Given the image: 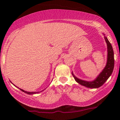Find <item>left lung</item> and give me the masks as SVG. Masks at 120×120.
<instances>
[{
  "instance_id": "obj_1",
  "label": "left lung",
  "mask_w": 120,
  "mask_h": 120,
  "mask_svg": "<svg viewBox=\"0 0 120 120\" xmlns=\"http://www.w3.org/2000/svg\"><path fill=\"white\" fill-rule=\"evenodd\" d=\"M103 34L104 36V39H105L107 46V59L105 67L102 70V71L99 74L95 79L91 81H85L79 79L75 77L73 73L72 72V75L75 81L81 85L86 87L91 88V89H97V88L100 87L111 76L113 71L115 60H114V52L112 46L109 42L107 37L105 36V34L104 33H103Z\"/></svg>"
}]
</instances>
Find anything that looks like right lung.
Listing matches in <instances>:
<instances>
[{"label":"right lung","instance_id":"add662e5","mask_svg":"<svg viewBox=\"0 0 120 120\" xmlns=\"http://www.w3.org/2000/svg\"><path fill=\"white\" fill-rule=\"evenodd\" d=\"M10 82H11L12 83V82L11 81H10ZM12 84H13V85H14V86H15V87H17V88H19V89H20V90H21L22 91H23V92H24L25 93H26V94H29V95H33V94H38V93H41V92H42V91H44L45 90V89H44V90H42V91H33V92H29V91H25V90H22V89H20V88H19V87H17L16 86H15V85H14V84H13V83H12Z\"/></svg>","mask_w":120,"mask_h":120}]
</instances>
